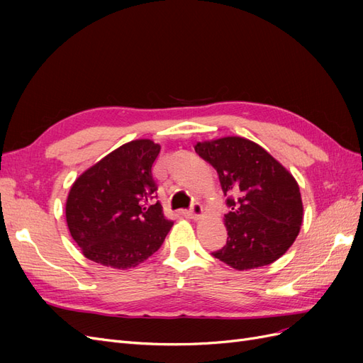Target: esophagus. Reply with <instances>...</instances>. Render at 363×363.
Wrapping results in <instances>:
<instances>
[{
	"label": "esophagus",
	"mask_w": 363,
	"mask_h": 363,
	"mask_svg": "<svg viewBox=\"0 0 363 363\" xmlns=\"http://www.w3.org/2000/svg\"><path fill=\"white\" fill-rule=\"evenodd\" d=\"M201 213H203V207H201V204H199V203H194L192 207L189 208V211H183V212H182L183 216L192 218V219H194V218H199Z\"/></svg>",
	"instance_id": "esophagus-1"
}]
</instances>
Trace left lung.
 I'll use <instances>...</instances> for the list:
<instances>
[{
  "label": "left lung",
  "mask_w": 363,
  "mask_h": 363,
  "mask_svg": "<svg viewBox=\"0 0 363 363\" xmlns=\"http://www.w3.org/2000/svg\"><path fill=\"white\" fill-rule=\"evenodd\" d=\"M216 169L230 212L227 244L212 256L238 271L265 267L288 251L303 223L298 183L256 142L239 136L199 142Z\"/></svg>",
  "instance_id": "1"
}]
</instances>
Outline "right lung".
<instances>
[{"label": "right lung", "instance_id": "right-lung-1", "mask_svg": "<svg viewBox=\"0 0 363 363\" xmlns=\"http://www.w3.org/2000/svg\"><path fill=\"white\" fill-rule=\"evenodd\" d=\"M160 145L131 140L77 179L67 200V223L84 257L116 269L135 268L162 247L172 227L162 204L152 163Z\"/></svg>", "mask_w": 363, "mask_h": 363}]
</instances>
